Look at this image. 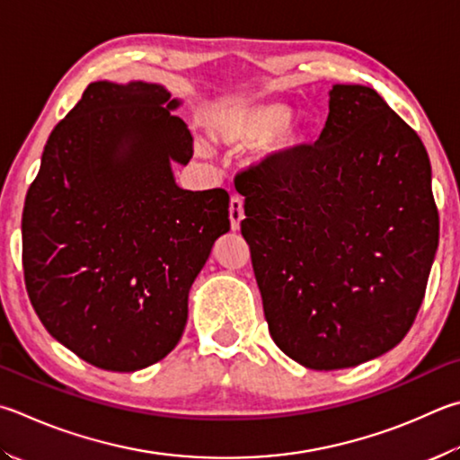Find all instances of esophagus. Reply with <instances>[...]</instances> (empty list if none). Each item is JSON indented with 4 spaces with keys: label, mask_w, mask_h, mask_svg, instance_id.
<instances>
[{
    "label": "esophagus",
    "mask_w": 460,
    "mask_h": 460,
    "mask_svg": "<svg viewBox=\"0 0 460 460\" xmlns=\"http://www.w3.org/2000/svg\"><path fill=\"white\" fill-rule=\"evenodd\" d=\"M243 201L239 197H231L229 201V221H231V229L237 231L241 221H243Z\"/></svg>",
    "instance_id": "1"
}]
</instances>
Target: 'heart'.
<instances>
[{
  "mask_svg": "<svg viewBox=\"0 0 460 460\" xmlns=\"http://www.w3.org/2000/svg\"><path fill=\"white\" fill-rule=\"evenodd\" d=\"M291 119V108L281 102H261L231 108L217 114L215 130L223 143L235 148L255 146L273 137V150H289L299 140V127Z\"/></svg>",
  "mask_w": 460,
  "mask_h": 460,
  "instance_id": "obj_1",
  "label": "heart"
}]
</instances>
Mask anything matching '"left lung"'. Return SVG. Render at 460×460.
Wrapping results in <instances>:
<instances>
[{
	"label": "left lung",
	"mask_w": 460,
	"mask_h": 460,
	"mask_svg": "<svg viewBox=\"0 0 460 460\" xmlns=\"http://www.w3.org/2000/svg\"><path fill=\"white\" fill-rule=\"evenodd\" d=\"M430 161L374 88L336 84L314 145L249 166L241 235L275 344L310 370L402 341L438 247Z\"/></svg>",
	"instance_id": "1"
}]
</instances>
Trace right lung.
I'll list each match as a JSON object with an SVG mask.
<instances>
[{
    "mask_svg": "<svg viewBox=\"0 0 460 460\" xmlns=\"http://www.w3.org/2000/svg\"><path fill=\"white\" fill-rule=\"evenodd\" d=\"M161 84L100 80L58 122L28 189L22 261L40 322L82 360L135 372L179 344L189 289L229 231L223 189L185 190L193 137Z\"/></svg>",
    "mask_w": 460,
    "mask_h": 460,
    "instance_id": "add662e5",
    "label": "right lung"
}]
</instances>
